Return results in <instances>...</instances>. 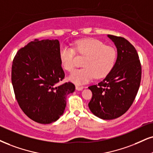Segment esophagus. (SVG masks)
<instances>
[{"mask_svg":"<svg viewBox=\"0 0 153 153\" xmlns=\"http://www.w3.org/2000/svg\"><path fill=\"white\" fill-rule=\"evenodd\" d=\"M83 88H84L83 86H78V85L76 86V89L78 90V91H82Z\"/></svg>","mask_w":153,"mask_h":153,"instance_id":"34e87169","label":"esophagus"}]
</instances>
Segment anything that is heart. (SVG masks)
I'll return each mask as SVG.
<instances>
[{"label": "heart", "instance_id": "heart-1", "mask_svg": "<svg viewBox=\"0 0 153 153\" xmlns=\"http://www.w3.org/2000/svg\"><path fill=\"white\" fill-rule=\"evenodd\" d=\"M76 52L81 56H86L83 66L84 68L77 69L69 76V79L74 84H86L94 77L101 79L108 74L114 69L116 62V49L99 39H84L77 41L74 49L63 46L60 48L59 58L62 67L69 72L76 66Z\"/></svg>", "mask_w": 153, "mask_h": 153}]
</instances>
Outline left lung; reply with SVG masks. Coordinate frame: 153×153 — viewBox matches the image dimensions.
I'll list each match as a JSON object with an SVG mask.
<instances>
[{
  "label": "left lung",
  "mask_w": 153,
  "mask_h": 153,
  "mask_svg": "<svg viewBox=\"0 0 153 153\" xmlns=\"http://www.w3.org/2000/svg\"><path fill=\"white\" fill-rule=\"evenodd\" d=\"M117 48L112 71L97 85L90 86L92 98L88 108L104 120L118 118L128 110L140 87L142 69L136 50L122 37L108 35Z\"/></svg>",
  "instance_id": "8db88e82"
}]
</instances>
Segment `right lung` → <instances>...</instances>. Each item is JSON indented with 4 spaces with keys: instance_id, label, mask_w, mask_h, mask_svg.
I'll return each instance as SVG.
<instances>
[{
    "instance_id": "1",
    "label": "right lung",
    "mask_w": 153,
    "mask_h": 153,
    "mask_svg": "<svg viewBox=\"0 0 153 153\" xmlns=\"http://www.w3.org/2000/svg\"><path fill=\"white\" fill-rule=\"evenodd\" d=\"M59 50L57 39H35L20 49L13 61L16 99L25 114L39 123L56 121L65 111L67 95L75 90L71 82L60 84L65 74Z\"/></svg>"
}]
</instances>
